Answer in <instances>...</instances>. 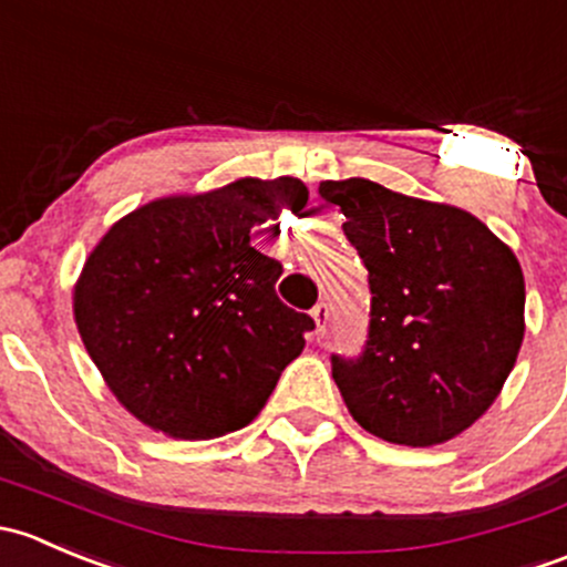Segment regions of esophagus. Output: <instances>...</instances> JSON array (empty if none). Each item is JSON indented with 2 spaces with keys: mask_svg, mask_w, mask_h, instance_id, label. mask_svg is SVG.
<instances>
[{
  "mask_svg": "<svg viewBox=\"0 0 567 567\" xmlns=\"http://www.w3.org/2000/svg\"><path fill=\"white\" fill-rule=\"evenodd\" d=\"M311 317H313V322H317L319 336H324L327 322H330V306H327V302H317V306H313V311H311Z\"/></svg>",
  "mask_w": 567,
  "mask_h": 567,
  "instance_id": "obj_1",
  "label": "esophagus"
}]
</instances>
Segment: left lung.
<instances>
[{"instance_id":"1","label":"left lung","mask_w":567,"mask_h":567,"mask_svg":"<svg viewBox=\"0 0 567 567\" xmlns=\"http://www.w3.org/2000/svg\"><path fill=\"white\" fill-rule=\"evenodd\" d=\"M319 196L347 215L369 270L363 352L330 354L349 412L395 445L453 440L494 404L522 349L516 256L475 215L371 179H327Z\"/></svg>"}]
</instances>
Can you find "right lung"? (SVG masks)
<instances>
[{
    "instance_id": "right-lung-1",
    "label": "right lung",
    "mask_w": 567,
    "mask_h": 567,
    "mask_svg": "<svg viewBox=\"0 0 567 567\" xmlns=\"http://www.w3.org/2000/svg\"><path fill=\"white\" fill-rule=\"evenodd\" d=\"M300 179H237L144 204L109 229L75 286L81 341L111 393L179 440L248 425L317 322L278 297L284 265L250 245Z\"/></svg>"
}]
</instances>
